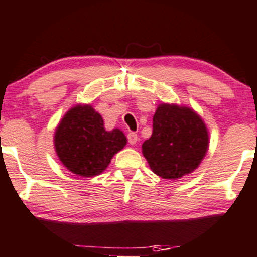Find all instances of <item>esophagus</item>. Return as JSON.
Instances as JSON below:
<instances>
[{"label": "esophagus", "mask_w": 257, "mask_h": 257, "mask_svg": "<svg viewBox=\"0 0 257 257\" xmlns=\"http://www.w3.org/2000/svg\"><path fill=\"white\" fill-rule=\"evenodd\" d=\"M137 140H139V136H137L136 132H128L127 141H128L130 145H135V143L137 142Z\"/></svg>", "instance_id": "34e87169"}]
</instances>
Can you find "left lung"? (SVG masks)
<instances>
[{"label":"left lung","instance_id":"1","mask_svg":"<svg viewBox=\"0 0 257 257\" xmlns=\"http://www.w3.org/2000/svg\"><path fill=\"white\" fill-rule=\"evenodd\" d=\"M208 148L207 128L189 107L162 104L153 116L152 136L142 153L154 174L179 179L198 167Z\"/></svg>","mask_w":257,"mask_h":257}]
</instances>
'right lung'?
I'll return each instance as SVG.
<instances>
[{
    "instance_id": "add662e5",
    "label": "right lung",
    "mask_w": 257,
    "mask_h": 257,
    "mask_svg": "<svg viewBox=\"0 0 257 257\" xmlns=\"http://www.w3.org/2000/svg\"><path fill=\"white\" fill-rule=\"evenodd\" d=\"M126 142L125 135L118 128L105 131L103 118L89 105L72 107L55 132V148L60 161L73 174L84 178L105 170Z\"/></svg>"
}]
</instances>
